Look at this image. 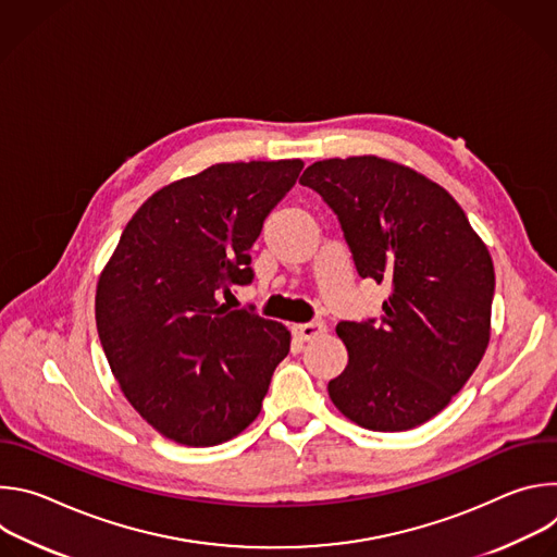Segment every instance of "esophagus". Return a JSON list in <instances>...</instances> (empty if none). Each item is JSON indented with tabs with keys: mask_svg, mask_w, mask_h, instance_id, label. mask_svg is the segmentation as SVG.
<instances>
[{
	"mask_svg": "<svg viewBox=\"0 0 557 557\" xmlns=\"http://www.w3.org/2000/svg\"><path fill=\"white\" fill-rule=\"evenodd\" d=\"M293 333L297 335V339L301 342H310L314 337H320L326 333V324L322 320H314V322H306V324H295Z\"/></svg>",
	"mask_w": 557,
	"mask_h": 557,
	"instance_id": "1",
	"label": "esophagus"
}]
</instances>
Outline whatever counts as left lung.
Listing matches in <instances>:
<instances>
[{
    "mask_svg": "<svg viewBox=\"0 0 557 557\" xmlns=\"http://www.w3.org/2000/svg\"><path fill=\"white\" fill-rule=\"evenodd\" d=\"M337 213L357 273L392 293L381 322H339L346 370L335 408L372 432L436 417L479 368L492 335L494 262L460 205L379 156L329 158L299 178Z\"/></svg>",
    "mask_w": 557,
    "mask_h": 557,
    "instance_id": "left-lung-1",
    "label": "left lung"
}]
</instances>
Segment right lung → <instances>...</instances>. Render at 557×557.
<instances>
[{
  "mask_svg": "<svg viewBox=\"0 0 557 557\" xmlns=\"http://www.w3.org/2000/svg\"><path fill=\"white\" fill-rule=\"evenodd\" d=\"M304 163H218L149 196L97 284V331L125 399L165 438L220 445L260 414L286 326L218 301Z\"/></svg>",
  "mask_w": 557,
  "mask_h": 557,
  "instance_id": "obj_1",
  "label": "right lung"
}]
</instances>
